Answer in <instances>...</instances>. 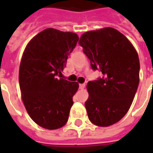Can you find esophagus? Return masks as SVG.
Wrapping results in <instances>:
<instances>
[{"label":"esophagus","instance_id":"1","mask_svg":"<svg viewBox=\"0 0 153 153\" xmlns=\"http://www.w3.org/2000/svg\"><path fill=\"white\" fill-rule=\"evenodd\" d=\"M85 86H86V84H85V83L79 84V89H81V90L84 89V87H85Z\"/></svg>","mask_w":153,"mask_h":153}]
</instances>
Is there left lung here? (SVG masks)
<instances>
[{
    "label": "left lung",
    "instance_id": "obj_1",
    "mask_svg": "<svg viewBox=\"0 0 153 153\" xmlns=\"http://www.w3.org/2000/svg\"><path fill=\"white\" fill-rule=\"evenodd\" d=\"M79 45L91 60L93 71L102 77L87 84L85 102L89 120L106 127L119 121L128 112L139 85L137 52L123 34L105 27L82 35Z\"/></svg>",
    "mask_w": 153,
    "mask_h": 153
}]
</instances>
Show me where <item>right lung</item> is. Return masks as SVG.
I'll return each mask as SVG.
<instances>
[{
	"instance_id": "1",
	"label": "right lung",
	"mask_w": 153,
	"mask_h": 153,
	"mask_svg": "<svg viewBox=\"0 0 153 153\" xmlns=\"http://www.w3.org/2000/svg\"><path fill=\"white\" fill-rule=\"evenodd\" d=\"M78 35L47 28L32 39L23 54L19 83L27 114L44 128L57 129L68 121L76 82L60 78Z\"/></svg>"
}]
</instances>
